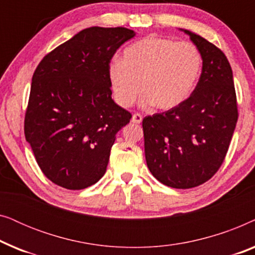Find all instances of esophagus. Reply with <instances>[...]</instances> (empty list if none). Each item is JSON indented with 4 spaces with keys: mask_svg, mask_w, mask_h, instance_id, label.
Wrapping results in <instances>:
<instances>
[{
    "mask_svg": "<svg viewBox=\"0 0 255 255\" xmlns=\"http://www.w3.org/2000/svg\"><path fill=\"white\" fill-rule=\"evenodd\" d=\"M141 121H142V117H141L140 114H134L133 116H132V122H133V123H135V124L141 123Z\"/></svg>",
    "mask_w": 255,
    "mask_h": 255,
    "instance_id": "34e87169",
    "label": "esophagus"
}]
</instances>
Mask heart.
Here are the masks:
<instances>
[{"mask_svg":"<svg viewBox=\"0 0 255 255\" xmlns=\"http://www.w3.org/2000/svg\"><path fill=\"white\" fill-rule=\"evenodd\" d=\"M201 71L202 55L194 44L148 36L125 48L122 60L110 62L109 81L122 107L132 106L141 87L142 106L170 110L191 95Z\"/></svg>","mask_w":255,"mask_h":255,"instance_id":"1","label":"heart"}]
</instances>
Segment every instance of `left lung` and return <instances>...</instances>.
I'll return each instance as SVG.
<instances>
[{
	"label": "left lung",
	"mask_w": 255,
	"mask_h": 255,
	"mask_svg": "<svg viewBox=\"0 0 255 255\" xmlns=\"http://www.w3.org/2000/svg\"><path fill=\"white\" fill-rule=\"evenodd\" d=\"M202 55V73L181 106L142 120L149 172L165 186L189 189L207 182L224 161L238 110L232 68L203 37L180 29Z\"/></svg>",
	"instance_id": "obj_1"
}]
</instances>
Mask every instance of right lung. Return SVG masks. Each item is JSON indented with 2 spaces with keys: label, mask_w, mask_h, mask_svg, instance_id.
Segmentation results:
<instances>
[{
  "label": "right lung",
  "mask_w": 255,
  "mask_h": 255,
  "mask_svg": "<svg viewBox=\"0 0 255 255\" xmlns=\"http://www.w3.org/2000/svg\"><path fill=\"white\" fill-rule=\"evenodd\" d=\"M134 36L122 26L88 27L34 71L24 133L41 172L58 186L85 189L106 173L117 132L132 117L111 97L109 65Z\"/></svg>",
  "instance_id": "right-lung-1"
}]
</instances>
